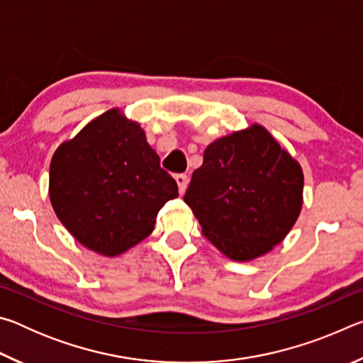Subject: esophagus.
<instances>
[{"label": "esophagus", "mask_w": 363, "mask_h": 363, "mask_svg": "<svg viewBox=\"0 0 363 363\" xmlns=\"http://www.w3.org/2000/svg\"><path fill=\"white\" fill-rule=\"evenodd\" d=\"M174 181H176V184H177V189H179V194L186 192L187 184H189L187 174H176V176H174Z\"/></svg>", "instance_id": "34e87169"}]
</instances>
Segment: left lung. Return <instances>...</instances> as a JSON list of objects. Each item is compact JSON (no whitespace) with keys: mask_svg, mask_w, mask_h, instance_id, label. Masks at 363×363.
Listing matches in <instances>:
<instances>
[{"mask_svg":"<svg viewBox=\"0 0 363 363\" xmlns=\"http://www.w3.org/2000/svg\"><path fill=\"white\" fill-rule=\"evenodd\" d=\"M303 189L298 160L253 123L206 147L184 201L220 253L247 262L284 242L299 218Z\"/></svg>","mask_w":363,"mask_h":363,"instance_id":"obj_1","label":"left lung"}]
</instances>
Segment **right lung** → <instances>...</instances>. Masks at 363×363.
Returning a JSON list of instances; mask_svg holds the SVG:
<instances>
[{
  "label": "right lung",
  "mask_w": 363,
  "mask_h": 363,
  "mask_svg": "<svg viewBox=\"0 0 363 363\" xmlns=\"http://www.w3.org/2000/svg\"><path fill=\"white\" fill-rule=\"evenodd\" d=\"M177 194L138 121L115 107L54 152L49 200L72 237L115 257L149 237L157 214Z\"/></svg>",
  "instance_id": "obj_1"
}]
</instances>
